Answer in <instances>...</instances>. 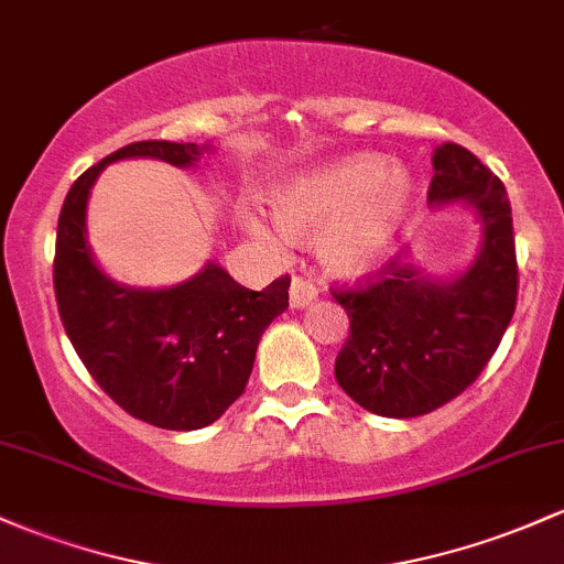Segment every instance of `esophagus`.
<instances>
[{"label": "esophagus", "mask_w": 564, "mask_h": 564, "mask_svg": "<svg viewBox=\"0 0 564 564\" xmlns=\"http://www.w3.org/2000/svg\"><path fill=\"white\" fill-rule=\"evenodd\" d=\"M315 296H318V289L311 281H305V278H294L292 286H289V302H292V307H296V311L311 305Z\"/></svg>", "instance_id": "esophagus-1"}]
</instances>
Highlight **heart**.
Segmentation results:
<instances>
[{"label":"heart","instance_id":"b5f03b06","mask_svg":"<svg viewBox=\"0 0 564 564\" xmlns=\"http://www.w3.org/2000/svg\"><path fill=\"white\" fill-rule=\"evenodd\" d=\"M275 227L243 216L246 230L270 253L315 235L321 268L337 278H364L391 257L417 206L412 173L382 154H345L296 171L264 189Z\"/></svg>","mask_w":564,"mask_h":564}]
</instances>
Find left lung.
<instances>
[{
	"mask_svg": "<svg viewBox=\"0 0 564 564\" xmlns=\"http://www.w3.org/2000/svg\"><path fill=\"white\" fill-rule=\"evenodd\" d=\"M429 206L460 203L479 221V249L463 270L433 275L388 262L356 292H334L350 337L334 364L339 388L380 417H420L479 377L517 307V253L503 182L466 147L433 150Z\"/></svg>",
	"mask_w": 564,
	"mask_h": 564,
	"instance_id": "1",
	"label": "left lung"
}]
</instances>
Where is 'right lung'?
Wrapping results in <instances>:
<instances>
[{
    "label": "right lung",
    "mask_w": 564,
    "mask_h": 564,
    "mask_svg": "<svg viewBox=\"0 0 564 564\" xmlns=\"http://www.w3.org/2000/svg\"><path fill=\"white\" fill-rule=\"evenodd\" d=\"M214 154L208 141H135L85 171L58 216L53 281L74 350L122 410L165 431L206 429L243 393L259 337L289 307V278L251 292L208 259L187 281L128 286L93 257L88 200L101 171L120 160L195 169Z\"/></svg>",
    "instance_id": "1"
}]
</instances>
